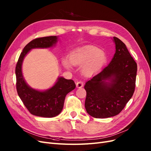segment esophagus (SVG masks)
I'll use <instances>...</instances> for the list:
<instances>
[{"mask_svg":"<svg viewBox=\"0 0 151 151\" xmlns=\"http://www.w3.org/2000/svg\"><path fill=\"white\" fill-rule=\"evenodd\" d=\"M83 86H84V82L83 81H79L76 83V87L77 88H82V87H83Z\"/></svg>","mask_w":151,"mask_h":151,"instance_id":"34e87169","label":"esophagus"}]
</instances>
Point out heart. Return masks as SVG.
Here are the masks:
<instances>
[{"mask_svg": "<svg viewBox=\"0 0 151 151\" xmlns=\"http://www.w3.org/2000/svg\"><path fill=\"white\" fill-rule=\"evenodd\" d=\"M70 61L74 65H81L86 63L84 67V72L89 74L101 68L106 62V57L99 48L86 46L73 51L70 55ZM63 63L67 68H70L68 61L64 60Z\"/></svg>", "mask_w": 151, "mask_h": 151, "instance_id": "obj_1", "label": "heart"}]
</instances>
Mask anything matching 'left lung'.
<instances>
[{"label":"left lung","mask_w":151,"mask_h":151,"mask_svg":"<svg viewBox=\"0 0 151 151\" xmlns=\"http://www.w3.org/2000/svg\"><path fill=\"white\" fill-rule=\"evenodd\" d=\"M116 52L111 62L86 83L85 108L91 116L104 118L119 114L134 94L137 65L125 43L113 37ZM111 81L110 83L106 82Z\"/></svg>","instance_id":"8db88e82"}]
</instances>
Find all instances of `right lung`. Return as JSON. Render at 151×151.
Instances as JSON below:
<instances>
[{
  "label": "right lung",
  "mask_w": 151,
  "mask_h": 151,
  "mask_svg": "<svg viewBox=\"0 0 151 151\" xmlns=\"http://www.w3.org/2000/svg\"><path fill=\"white\" fill-rule=\"evenodd\" d=\"M57 42L56 36L37 38L27 44L21 53L16 66V89L27 109L35 116L52 118L62 111L66 95L76 88L74 81L59 77L52 88L38 91L31 88L22 77L21 66L24 57L32 48L51 47Z\"/></svg>",
  "instance_id": "obj_1"
}]
</instances>
